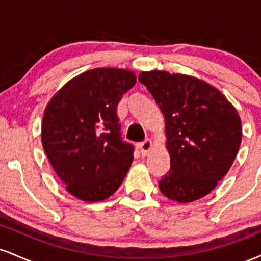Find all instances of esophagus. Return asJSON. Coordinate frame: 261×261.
I'll list each match as a JSON object with an SVG mask.
<instances>
[{"label":"esophagus","instance_id":"obj_1","mask_svg":"<svg viewBox=\"0 0 261 261\" xmlns=\"http://www.w3.org/2000/svg\"><path fill=\"white\" fill-rule=\"evenodd\" d=\"M139 148H140L141 154H142L143 157H146V155L149 153V151H151V148H152V141L149 140V139L145 140V141H143V142L140 143Z\"/></svg>","mask_w":261,"mask_h":261}]
</instances>
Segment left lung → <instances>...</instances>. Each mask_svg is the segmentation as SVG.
Returning <instances> with one entry per match:
<instances>
[{"mask_svg": "<svg viewBox=\"0 0 261 261\" xmlns=\"http://www.w3.org/2000/svg\"><path fill=\"white\" fill-rule=\"evenodd\" d=\"M166 121L170 169L160 190L187 203L207 195L228 173L242 141V122L228 99L205 81L167 71L139 74Z\"/></svg>", "mask_w": 261, "mask_h": 261, "instance_id": "left-lung-1", "label": "left lung"}]
</instances>
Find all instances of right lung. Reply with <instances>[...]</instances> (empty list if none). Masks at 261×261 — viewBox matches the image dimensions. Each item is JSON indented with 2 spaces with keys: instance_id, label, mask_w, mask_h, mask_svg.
<instances>
[{
  "instance_id": "right-lung-1",
  "label": "right lung",
  "mask_w": 261,
  "mask_h": 261,
  "mask_svg": "<svg viewBox=\"0 0 261 261\" xmlns=\"http://www.w3.org/2000/svg\"><path fill=\"white\" fill-rule=\"evenodd\" d=\"M135 83L133 71L94 68L68 81L45 108L44 151L66 190L82 201L112 196L133 163L116 107Z\"/></svg>"
}]
</instances>
